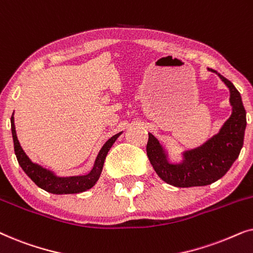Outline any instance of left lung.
I'll use <instances>...</instances> for the list:
<instances>
[{
    "label": "left lung",
    "instance_id": "8db88e82",
    "mask_svg": "<svg viewBox=\"0 0 253 253\" xmlns=\"http://www.w3.org/2000/svg\"><path fill=\"white\" fill-rule=\"evenodd\" d=\"M209 71L215 72L230 92L233 112L219 132L200 146L183 152V159L178 164L169 161L168 153L160 141L148 133L146 152L151 165L162 181L177 188L212 184L229 170L243 147L247 112L240 92L233 83L215 70L209 69Z\"/></svg>",
    "mask_w": 253,
    "mask_h": 253
}]
</instances>
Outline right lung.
<instances>
[{
  "label": "right lung",
  "instance_id": "right-lung-1",
  "mask_svg": "<svg viewBox=\"0 0 253 253\" xmlns=\"http://www.w3.org/2000/svg\"><path fill=\"white\" fill-rule=\"evenodd\" d=\"M11 132L13 139V147H15V154L18 164L25 174L44 191L54 193V195H69V193H79L84 192L86 190L91 189L92 186L98 182L101 175L103 164H105L106 157L108 154L110 147L115 143V140L122 132L116 133L115 136L109 138L108 140L103 144L100 150L98 157L95 159L94 166L91 171L86 175L78 176H57L54 171L48 170V169L41 167L40 165L34 164L31 159L27 157L25 152L20 146L18 138H17L16 127H15V119L13 114L11 116Z\"/></svg>",
  "mask_w": 253,
  "mask_h": 253
}]
</instances>
